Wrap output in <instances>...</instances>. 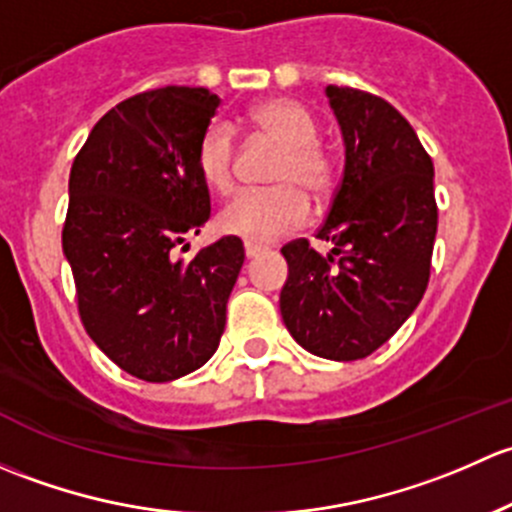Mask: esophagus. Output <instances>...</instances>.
<instances>
[{"label": "esophagus", "mask_w": 512, "mask_h": 512, "mask_svg": "<svg viewBox=\"0 0 512 512\" xmlns=\"http://www.w3.org/2000/svg\"><path fill=\"white\" fill-rule=\"evenodd\" d=\"M261 251H263V246L251 244V241H246V244H244V254H246V258H256L258 254H261Z\"/></svg>", "instance_id": "esophagus-1"}]
</instances>
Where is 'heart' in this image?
Listing matches in <instances>:
<instances>
[{
    "instance_id": "heart-1",
    "label": "heart",
    "mask_w": 512,
    "mask_h": 512,
    "mask_svg": "<svg viewBox=\"0 0 512 512\" xmlns=\"http://www.w3.org/2000/svg\"><path fill=\"white\" fill-rule=\"evenodd\" d=\"M249 123L263 138L283 147L266 192H244L219 212L217 226L224 234L241 236L251 244H271L308 221L310 204L303 192L323 199L333 189L335 167L318 140V125L310 110L288 96L266 98L254 105ZM234 135L221 120H214L199 135L194 165L212 192L234 189Z\"/></svg>"
}]
</instances>
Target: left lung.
Wrapping results in <instances>:
<instances>
[{"label": "left lung", "instance_id": "obj_1", "mask_svg": "<svg viewBox=\"0 0 512 512\" xmlns=\"http://www.w3.org/2000/svg\"><path fill=\"white\" fill-rule=\"evenodd\" d=\"M325 93L345 140V170L315 236L335 249L323 256L308 239L283 246L281 315L300 347L350 362L382 347L419 305L439 209L434 162L407 118L357 88Z\"/></svg>", "mask_w": 512, "mask_h": 512}]
</instances>
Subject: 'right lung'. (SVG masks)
<instances>
[{
  "instance_id": "add662e5",
  "label": "right lung",
  "mask_w": 512,
  "mask_h": 512,
  "mask_svg": "<svg viewBox=\"0 0 512 512\" xmlns=\"http://www.w3.org/2000/svg\"><path fill=\"white\" fill-rule=\"evenodd\" d=\"M219 103L207 88L138 93L93 125L71 167L61 241L83 328L145 382H172L217 352L244 266L239 236L175 258L212 212L194 150Z\"/></svg>"
}]
</instances>
